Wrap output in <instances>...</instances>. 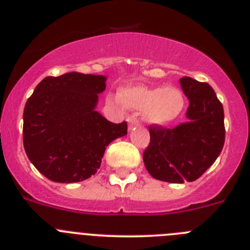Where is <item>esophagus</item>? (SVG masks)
<instances>
[{
    "label": "esophagus",
    "instance_id": "1",
    "mask_svg": "<svg viewBox=\"0 0 250 250\" xmlns=\"http://www.w3.org/2000/svg\"><path fill=\"white\" fill-rule=\"evenodd\" d=\"M127 122H128V128L129 129H133V128H136L139 125V121L137 120V117L134 114H130L127 117Z\"/></svg>",
    "mask_w": 250,
    "mask_h": 250
}]
</instances>
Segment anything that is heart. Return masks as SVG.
I'll return each instance as SVG.
<instances>
[{"mask_svg": "<svg viewBox=\"0 0 250 250\" xmlns=\"http://www.w3.org/2000/svg\"><path fill=\"white\" fill-rule=\"evenodd\" d=\"M120 101L125 107L142 109V117L151 125H165L178 117L184 108V96L175 87L132 85L121 88Z\"/></svg>", "mask_w": 250, "mask_h": 250, "instance_id": "obj_1", "label": "heart"}]
</instances>
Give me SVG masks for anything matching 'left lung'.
<instances>
[{
    "label": "left lung",
    "mask_w": 250,
    "mask_h": 250,
    "mask_svg": "<svg viewBox=\"0 0 250 250\" xmlns=\"http://www.w3.org/2000/svg\"><path fill=\"white\" fill-rule=\"evenodd\" d=\"M180 85L188 99V121L174 128L150 125L144 165L154 179L183 184L195 181L216 162L225 144V113L213 88L184 76Z\"/></svg>",
    "instance_id": "left-lung-1"
}]
</instances>
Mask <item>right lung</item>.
<instances>
[{
  "mask_svg": "<svg viewBox=\"0 0 250 250\" xmlns=\"http://www.w3.org/2000/svg\"><path fill=\"white\" fill-rule=\"evenodd\" d=\"M107 78L81 72L48 76L34 88L23 112L28 159L49 180L79 183L95 175L107 146L127 134L96 111Z\"/></svg>",
  "mask_w": 250,
  "mask_h": 250,
  "instance_id": "add662e5",
  "label": "right lung"
}]
</instances>
